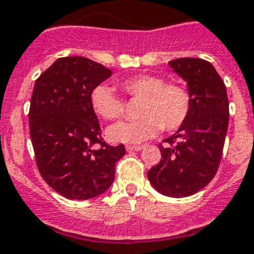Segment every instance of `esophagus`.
<instances>
[{"mask_svg":"<svg viewBox=\"0 0 254 254\" xmlns=\"http://www.w3.org/2000/svg\"><path fill=\"white\" fill-rule=\"evenodd\" d=\"M143 146H131V145H127V151H141Z\"/></svg>","mask_w":254,"mask_h":254,"instance_id":"esophagus-1","label":"esophagus"}]
</instances>
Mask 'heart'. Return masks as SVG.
<instances>
[{
	"label": "heart",
	"mask_w": 254,
	"mask_h": 254,
	"mask_svg": "<svg viewBox=\"0 0 254 254\" xmlns=\"http://www.w3.org/2000/svg\"><path fill=\"white\" fill-rule=\"evenodd\" d=\"M121 90L129 100L139 102V120L112 125L107 135L112 142L139 143L160 130L175 131L188 120L191 111V96L180 83H166L152 74H137L121 80ZM91 108L104 120H119L125 113V102L107 84H98L90 94Z\"/></svg>",
	"instance_id": "1"
}]
</instances>
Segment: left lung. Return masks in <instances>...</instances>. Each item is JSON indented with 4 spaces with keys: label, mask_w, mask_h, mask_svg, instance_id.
Segmentation results:
<instances>
[{
    "label": "left lung",
    "mask_w": 254,
    "mask_h": 254,
    "mask_svg": "<svg viewBox=\"0 0 254 254\" xmlns=\"http://www.w3.org/2000/svg\"><path fill=\"white\" fill-rule=\"evenodd\" d=\"M168 65L187 82L191 111L184 125L164 139L168 145H160L162 159L147 177L159 193L181 198L199 191L215 176L230 111L224 82L209 61L184 57Z\"/></svg>",
    "instance_id": "left-lung-1"
}]
</instances>
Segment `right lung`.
Segmentation results:
<instances>
[{"label":"right lung","mask_w":254,"mask_h":254,"mask_svg":"<svg viewBox=\"0 0 254 254\" xmlns=\"http://www.w3.org/2000/svg\"><path fill=\"white\" fill-rule=\"evenodd\" d=\"M112 71L80 56L61 57L36 79L31 96L30 135L41 177L69 199L98 197L112 185L124 145L103 141L90 104L92 88Z\"/></svg>","instance_id":"obj_1"}]
</instances>
